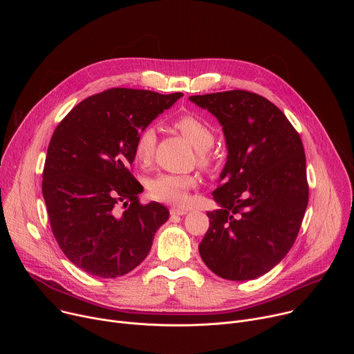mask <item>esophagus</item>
<instances>
[{"instance_id": "obj_1", "label": "esophagus", "mask_w": 354, "mask_h": 354, "mask_svg": "<svg viewBox=\"0 0 354 354\" xmlns=\"http://www.w3.org/2000/svg\"><path fill=\"white\" fill-rule=\"evenodd\" d=\"M169 212L172 216H185L187 213V210L183 207H171Z\"/></svg>"}]
</instances>
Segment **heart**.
Listing matches in <instances>:
<instances>
[{"label": "heart", "mask_w": 354, "mask_h": 354, "mask_svg": "<svg viewBox=\"0 0 354 354\" xmlns=\"http://www.w3.org/2000/svg\"><path fill=\"white\" fill-rule=\"evenodd\" d=\"M174 126L197 149L198 162L201 165H209L212 162L209 149L214 144L213 129L192 113L180 115L174 122ZM156 148L157 131L153 126H147L137 134L133 145V156L136 162L142 167L149 165L154 158ZM194 185L196 178L193 175H178L167 172L157 174L147 180V189L151 197L175 205L185 203L189 190L194 187Z\"/></svg>", "instance_id": "heart-1"}]
</instances>
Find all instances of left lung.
Returning a JSON list of instances; mask_svg holds the SVG:
<instances>
[{"label":"left lung","mask_w":354,"mask_h":354,"mask_svg":"<svg viewBox=\"0 0 354 354\" xmlns=\"http://www.w3.org/2000/svg\"><path fill=\"white\" fill-rule=\"evenodd\" d=\"M214 115L228 157L198 245L207 268L227 280H252L291 249L308 205L306 153L299 134L266 97L242 89L189 96Z\"/></svg>","instance_id":"left-lung-1"}]
</instances>
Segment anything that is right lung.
I'll use <instances>...</instances> for the list:
<instances>
[{
	"label": "right lung",
	"mask_w": 354,
	"mask_h": 354,
	"mask_svg": "<svg viewBox=\"0 0 354 354\" xmlns=\"http://www.w3.org/2000/svg\"><path fill=\"white\" fill-rule=\"evenodd\" d=\"M183 96L112 88L95 93L59 123L50 140L41 192L53 235L84 272L115 279L148 255L169 212L141 205L130 171L137 134Z\"/></svg>",
	"instance_id": "obj_1"
}]
</instances>
